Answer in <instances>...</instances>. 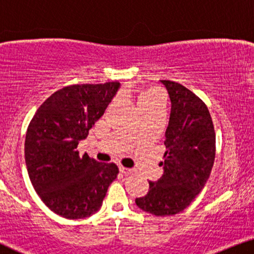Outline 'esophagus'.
Instances as JSON below:
<instances>
[{"mask_svg": "<svg viewBox=\"0 0 254 254\" xmlns=\"http://www.w3.org/2000/svg\"><path fill=\"white\" fill-rule=\"evenodd\" d=\"M120 172L121 173H123V175H126V176H130V175H132V170L131 169H127V168H124V166H120Z\"/></svg>", "mask_w": 254, "mask_h": 254, "instance_id": "34e87169", "label": "esophagus"}]
</instances>
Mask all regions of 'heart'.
<instances>
[{
	"label": "heart",
	"instance_id": "obj_1",
	"mask_svg": "<svg viewBox=\"0 0 254 254\" xmlns=\"http://www.w3.org/2000/svg\"><path fill=\"white\" fill-rule=\"evenodd\" d=\"M160 100V97L158 94L155 92L153 90H146L143 92L140 93V96L138 97V106H142V105H147V104H151L154 101H158Z\"/></svg>",
	"mask_w": 254,
	"mask_h": 254
}]
</instances>
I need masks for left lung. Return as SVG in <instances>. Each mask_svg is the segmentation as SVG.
I'll use <instances>...</instances> for the list:
<instances>
[{
	"label": "left lung",
	"instance_id": "1",
	"mask_svg": "<svg viewBox=\"0 0 254 254\" xmlns=\"http://www.w3.org/2000/svg\"><path fill=\"white\" fill-rule=\"evenodd\" d=\"M171 100L165 131L163 176L135 198L139 209L156 217L184 211L209 179L215 157V132L206 105L179 83L161 79Z\"/></svg>",
	"mask_w": 254,
	"mask_h": 254
}]
</instances>
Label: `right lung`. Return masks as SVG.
Returning <instances> with one entry per match:
<instances>
[{
  "label": "right lung",
  "mask_w": 254,
  "mask_h": 254,
  "mask_svg": "<svg viewBox=\"0 0 254 254\" xmlns=\"http://www.w3.org/2000/svg\"><path fill=\"white\" fill-rule=\"evenodd\" d=\"M120 85L65 86L51 94L30 121L25 140L29 179L45 205L64 218L96 213L119 175L114 163L79 156L77 145L104 115Z\"/></svg>",
  "instance_id": "1"
}]
</instances>
